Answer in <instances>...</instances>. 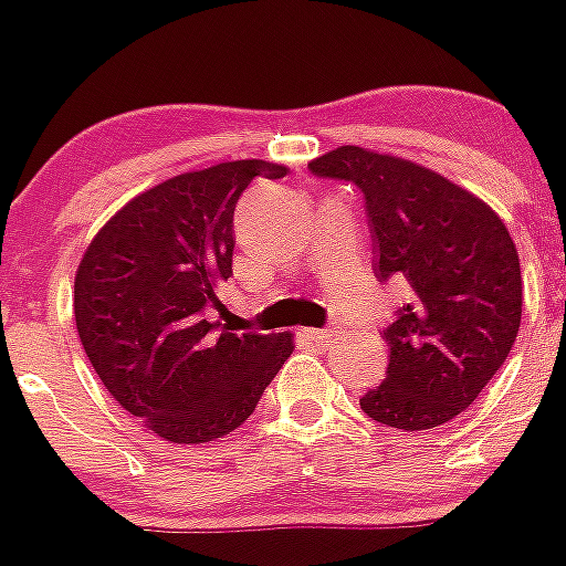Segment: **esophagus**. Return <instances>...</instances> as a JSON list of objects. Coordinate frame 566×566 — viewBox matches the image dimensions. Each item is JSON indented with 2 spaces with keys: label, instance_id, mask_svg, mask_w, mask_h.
<instances>
[{
  "label": "esophagus",
  "instance_id": "obj_1",
  "mask_svg": "<svg viewBox=\"0 0 566 566\" xmlns=\"http://www.w3.org/2000/svg\"><path fill=\"white\" fill-rule=\"evenodd\" d=\"M306 336H310V339H315V342H319V345H323V342L334 339V328H310V331H306Z\"/></svg>",
  "mask_w": 566,
  "mask_h": 566
}]
</instances>
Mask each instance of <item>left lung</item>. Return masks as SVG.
<instances>
[{
    "label": "left lung",
    "instance_id": "1",
    "mask_svg": "<svg viewBox=\"0 0 566 566\" xmlns=\"http://www.w3.org/2000/svg\"><path fill=\"white\" fill-rule=\"evenodd\" d=\"M310 172L364 193L375 276L408 284L384 328L386 378L361 410L397 430L447 424L493 380L521 328V260L504 221L432 169L364 147H336Z\"/></svg>",
    "mask_w": 566,
    "mask_h": 566
}]
</instances>
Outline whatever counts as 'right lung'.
<instances>
[{
    "instance_id": "right-lung-1",
    "label": "right lung",
    "mask_w": 566,
    "mask_h": 566,
    "mask_svg": "<svg viewBox=\"0 0 566 566\" xmlns=\"http://www.w3.org/2000/svg\"><path fill=\"white\" fill-rule=\"evenodd\" d=\"M271 161L216 164L130 199L84 251L73 315L104 386L172 443H208L254 413L293 353L290 334H232L210 323L232 276V216Z\"/></svg>"
}]
</instances>
